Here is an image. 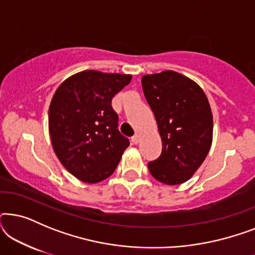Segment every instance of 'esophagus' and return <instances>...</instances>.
<instances>
[{"mask_svg": "<svg viewBox=\"0 0 255 255\" xmlns=\"http://www.w3.org/2000/svg\"><path fill=\"white\" fill-rule=\"evenodd\" d=\"M131 141L133 142V144H138V142H139V134L135 133V134L133 135V137L131 138Z\"/></svg>", "mask_w": 255, "mask_h": 255, "instance_id": "obj_1", "label": "esophagus"}]
</instances>
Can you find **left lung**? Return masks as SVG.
Masks as SVG:
<instances>
[{
	"label": "left lung",
	"instance_id": "obj_1",
	"mask_svg": "<svg viewBox=\"0 0 255 255\" xmlns=\"http://www.w3.org/2000/svg\"><path fill=\"white\" fill-rule=\"evenodd\" d=\"M142 90L161 135L162 152L148 162L159 182H186L200 168L212 144L214 122L208 97L193 80L174 71L141 78Z\"/></svg>",
	"mask_w": 255,
	"mask_h": 255
}]
</instances>
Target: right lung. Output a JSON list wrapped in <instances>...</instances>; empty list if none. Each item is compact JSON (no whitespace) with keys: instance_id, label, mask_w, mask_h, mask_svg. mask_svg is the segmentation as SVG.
Segmentation results:
<instances>
[{"instance_id":"obj_1","label":"right lung","mask_w":255,"mask_h":255,"mask_svg":"<svg viewBox=\"0 0 255 255\" xmlns=\"http://www.w3.org/2000/svg\"><path fill=\"white\" fill-rule=\"evenodd\" d=\"M131 79L130 74L83 71L66 79L52 97V146L61 165L82 182L109 177L130 145L118 131L111 100Z\"/></svg>"}]
</instances>
